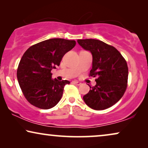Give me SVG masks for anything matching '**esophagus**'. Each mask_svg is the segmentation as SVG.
Returning a JSON list of instances; mask_svg holds the SVG:
<instances>
[{
    "instance_id": "esophagus-1",
    "label": "esophagus",
    "mask_w": 148,
    "mask_h": 148,
    "mask_svg": "<svg viewBox=\"0 0 148 148\" xmlns=\"http://www.w3.org/2000/svg\"><path fill=\"white\" fill-rule=\"evenodd\" d=\"M72 84L77 85V86H80V85L82 84V83L79 82H77V81H73V82H72Z\"/></svg>"
}]
</instances>
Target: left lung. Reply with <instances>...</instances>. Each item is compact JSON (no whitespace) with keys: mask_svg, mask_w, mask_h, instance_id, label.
Listing matches in <instances>:
<instances>
[{"mask_svg":"<svg viewBox=\"0 0 148 148\" xmlns=\"http://www.w3.org/2000/svg\"><path fill=\"white\" fill-rule=\"evenodd\" d=\"M84 50L92 54L90 75L97 77L90 86L84 102L94 110H104L116 104L125 94L128 79V66L121 54L113 46L95 39L77 40Z\"/></svg>","mask_w":148,"mask_h":148,"instance_id":"left-lung-1","label":"left lung"}]
</instances>
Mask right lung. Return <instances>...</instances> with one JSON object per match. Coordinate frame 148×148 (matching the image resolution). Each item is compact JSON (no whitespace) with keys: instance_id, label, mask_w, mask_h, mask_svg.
<instances>
[{"instance_id":"right-lung-1","label":"right lung","mask_w":148,"mask_h":148,"mask_svg":"<svg viewBox=\"0 0 148 148\" xmlns=\"http://www.w3.org/2000/svg\"><path fill=\"white\" fill-rule=\"evenodd\" d=\"M75 40L52 38L32 46L23 54L17 71L22 92L30 104L42 109L56 106L69 81L52 79L51 71L75 46Z\"/></svg>"}]
</instances>
